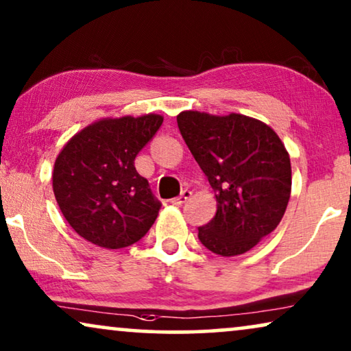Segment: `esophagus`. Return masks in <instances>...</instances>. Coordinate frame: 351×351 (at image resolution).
<instances>
[{
  "instance_id": "obj_1",
  "label": "esophagus",
  "mask_w": 351,
  "mask_h": 351,
  "mask_svg": "<svg viewBox=\"0 0 351 351\" xmlns=\"http://www.w3.org/2000/svg\"><path fill=\"white\" fill-rule=\"evenodd\" d=\"M190 196H191V191L190 190H184L180 193V196H177V198L171 199V203L176 204V206H180V204L186 203V199H190Z\"/></svg>"
}]
</instances>
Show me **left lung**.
I'll list each match as a JSON object with an SVG mask.
<instances>
[{"mask_svg":"<svg viewBox=\"0 0 351 351\" xmlns=\"http://www.w3.org/2000/svg\"><path fill=\"white\" fill-rule=\"evenodd\" d=\"M186 147L208 177L217 210L198 228L204 247L222 257L251 251L281 222L291 198V158L261 119L198 110L177 114Z\"/></svg>","mask_w":351,"mask_h":351,"instance_id":"left-lung-1","label":"left lung"}]
</instances>
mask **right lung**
Wrapping results in <instances>:
<instances>
[{
  "mask_svg": "<svg viewBox=\"0 0 351 351\" xmlns=\"http://www.w3.org/2000/svg\"><path fill=\"white\" fill-rule=\"evenodd\" d=\"M162 117L102 118L65 143L56 158L52 190L70 227L105 249L137 243L155 223L161 203L134 166Z\"/></svg>",
  "mask_w": 351,
  "mask_h": 351,
  "instance_id": "obj_1",
  "label": "right lung"
}]
</instances>
